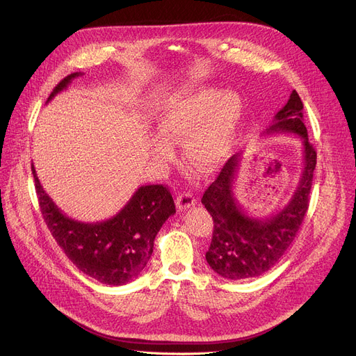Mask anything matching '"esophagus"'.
Here are the masks:
<instances>
[{
  "instance_id": "34e87169",
  "label": "esophagus",
  "mask_w": 356,
  "mask_h": 356,
  "mask_svg": "<svg viewBox=\"0 0 356 356\" xmlns=\"http://www.w3.org/2000/svg\"><path fill=\"white\" fill-rule=\"evenodd\" d=\"M196 204V199L192 193H180L177 197H176V207L179 211H183V209H189L192 207H195Z\"/></svg>"
}]
</instances>
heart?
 <instances>
[{"instance_id": "1", "label": "heart", "mask_w": 356, "mask_h": 356, "mask_svg": "<svg viewBox=\"0 0 356 356\" xmlns=\"http://www.w3.org/2000/svg\"><path fill=\"white\" fill-rule=\"evenodd\" d=\"M244 118L238 93L216 89H193L168 97L157 112L161 137L152 143L159 160L173 156L170 143H183L186 157L203 173H212L225 163L236 143Z\"/></svg>"}]
</instances>
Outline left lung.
<instances>
[{
    "label": "left lung",
    "mask_w": 356,
    "mask_h": 356,
    "mask_svg": "<svg viewBox=\"0 0 356 356\" xmlns=\"http://www.w3.org/2000/svg\"><path fill=\"white\" fill-rule=\"evenodd\" d=\"M296 134L303 144V173L283 209L264 216H250L234 196V184L242 161L234 154L216 180L203 193L202 203L212 215L213 234L207 261L222 278L239 282L273 268L290 248L309 208L316 167V152L303 122V102L296 90L280 109L264 134Z\"/></svg>",
    "instance_id": "8db88e82"
}]
</instances>
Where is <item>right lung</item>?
<instances>
[{
  "label": "right lung",
  "mask_w": 356,
  "mask_h": 356,
  "mask_svg": "<svg viewBox=\"0 0 356 356\" xmlns=\"http://www.w3.org/2000/svg\"><path fill=\"white\" fill-rule=\"evenodd\" d=\"M81 76L72 73L53 89L47 101ZM42 215L66 257L83 274L102 284L122 286L137 278L153 254L154 239L163 223L176 213L172 193L163 184H147L125 207L106 220L86 223L66 216L43 191L31 165Z\"/></svg>",
  "instance_id": "right-lung-1"
}]
</instances>
